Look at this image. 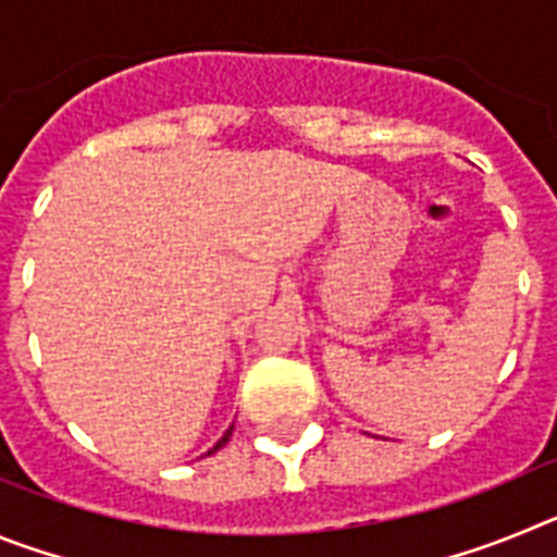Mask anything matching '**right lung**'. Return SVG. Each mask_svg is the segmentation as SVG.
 I'll use <instances>...</instances> for the list:
<instances>
[{
    "mask_svg": "<svg viewBox=\"0 0 557 557\" xmlns=\"http://www.w3.org/2000/svg\"><path fill=\"white\" fill-rule=\"evenodd\" d=\"M231 430H234V426H231ZM231 430H228V432H225V435H223V437H220L218 444H214V449H209V455H211V451H218V449H220V446H225V441H228V437H231Z\"/></svg>",
    "mask_w": 557,
    "mask_h": 557,
    "instance_id": "add662e5",
    "label": "right lung"
}]
</instances>
